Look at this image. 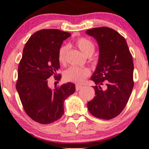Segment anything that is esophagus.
Instances as JSON below:
<instances>
[{
	"mask_svg": "<svg viewBox=\"0 0 149 149\" xmlns=\"http://www.w3.org/2000/svg\"><path fill=\"white\" fill-rule=\"evenodd\" d=\"M82 88V85H76V90L78 91V90H79L80 89Z\"/></svg>",
	"mask_w": 149,
	"mask_h": 149,
	"instance_id": "1",
	"label": "esophagus"
}]
</instances>
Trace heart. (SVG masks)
I'll use <instances>...</instances> for the list:
<instances>
[{
	"mask_svg": "<svg viewBox=\"0 0 149 149\" xmlns=\"http://www.w3.org/2000/svg\"><path fill=\"white\" fill-rule=\"evenodd\" d=\"M76 45L85 55L92 54L95 51V45L91 40L86 38H80L76 41ZM69 49L67 45L61 46L58 52V61L61 64H64L66 61V54ZM90 74V71L88 68L71 66L64 73L65 80L76 83H82L85 78Z\"/></svg>",
	"mask_w": 149,
	"mask_h": 149,
	"instance_id": "b5f03b06",
	"label": "heart"
}]
</instances>
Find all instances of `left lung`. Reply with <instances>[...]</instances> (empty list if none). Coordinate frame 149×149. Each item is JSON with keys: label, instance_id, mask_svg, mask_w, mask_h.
<instances>
[{"label": "left lung", "instance_id": "left-lung-1", "mask_svg": "<svg viewBox=\"0 0 149 149\" xmlns=\"http://www.w3.org/2000/svg\"><path fill=\"white\" fill-rule=\"evenodd\" d=\"M86 33L98 42L99 61L91 80L95 97L88 102L92 115L100 119L110 120L123 111L130 97L133 81L132 56L123 36L109 27L89 29ZM105 83L106 88L100 87Z\"/></svg>", "mask_w": 149, "mask_h": 149}]
</instances>
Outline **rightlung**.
I'll list each match as a JSON object with an SVG mask.
<instances>
[{"mask_svg": "<svg viewBox=\"0 0 149 149\" xmlns=\"http://www.w3.org/2000/svg\"><path fill=\"white\" fill-rule=\"evenodd\" d=\"M71 36L58 29H42L29 38L23 49L18 67L16 88L25 112L40 124H49L61 118L64 102L76 91L72 83L52 90L47 79L57 75L60 65L58 52L63 41Z\"/></svg>", "mask_w": 149, "mask_h": 149, "instance_id": "1", "label": "right lung"}]
</instances>
